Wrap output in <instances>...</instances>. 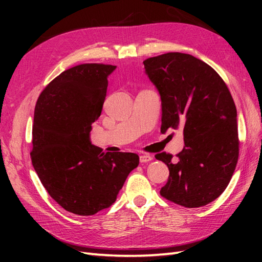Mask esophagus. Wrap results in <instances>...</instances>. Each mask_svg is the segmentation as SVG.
Segmentation results:
<instances>
[{
    "label": "esophagus",
    "mask_w": 262,
    "mask_h": 262,
    "mask_svg": "<svg viewBox=\"0 0 262 262\" xmlns=\"http://www.w3.org/2000/svg\"><path fill=\"white\" fill-rule=\"evenodd\" d=\"M152 160H153V157H152V155H149V154H143V155H141V157H140L141 163H147V162H149V161H152Z\"/></svg>",
    "instance_id": "esophagus-1"
}]
</instances>
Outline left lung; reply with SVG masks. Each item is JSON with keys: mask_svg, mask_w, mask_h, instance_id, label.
<instances>
[{"mask_svg": "<svg viewBox=\"0 0 262 262\" xmlns=\"http://www.w3.org/2000/svg\"><path fill=\"white\" fill-rule=\"evenodd\" d=\"M162 104L161 133L182 128L185 147L172 160L160 153L170 176L161 196L183 207H202L219 198L238 158L236 108L222 77L192 55L168 53L144 60Z\"/></svg>", "mask_w": 262, "mask_h": 262, "instance_id": "obj_1", "label": "left lung"}]
</instances>
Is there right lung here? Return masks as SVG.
I'll list each match as a JSON object with an SVG mask.
<instances>
[{
    "label": "right lung",
    "instance_id": "1",
    "mask_svg": "<svg viewBox=\"0 0 262 262\" xmlns=\"http://www.w3.org/2000/svg\"><path fill=\"white\" fill-rule=\"evenodd\" d=\"M115 70L103 64L74 66L49 83L36 103L32 165L49 196L75 215H94L114 204L140 163L135 153H102L90 140Z\"/></svg>",
    "mask_w": 262,
    "mask_h": 262
}]
</instances>
